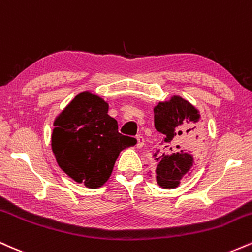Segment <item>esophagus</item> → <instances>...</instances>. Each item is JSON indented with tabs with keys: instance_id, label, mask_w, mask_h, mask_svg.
I'll return each instance as SVG.
<instances>
[{
	"instance_id": "esophagus-1",
	"label": "esophagus",
	"mask_w": 252,
	"mask_h": 252,
	"mask_svg": "<svg viewBox=\"0 0 252 252\" xmlns=\"http://www.w3.org/2000/svg\"><path fill=\"white\" fill-rule=\"evenodd\" d=\"M144 143H145L144 137H141V135H137V147L138 149H141V147L144 146Z\"/></svg>"
}]
</instances>
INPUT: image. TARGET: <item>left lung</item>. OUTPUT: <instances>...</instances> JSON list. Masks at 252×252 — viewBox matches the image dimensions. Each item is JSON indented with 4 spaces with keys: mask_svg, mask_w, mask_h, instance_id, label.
I'll return each mask as SVG.
<instances>
[{
    "mask_svg": "<svg viewBox=\"0 0 252 252\" xmlns=\"http://www.w3.org/2000/svg\"><path fill=\"white\" fill-rule=\"evenodd\" d=\"M155 127L165 135L161 149L153 155L156 178L164 189H173L194 164L202 138L194 124L200 119L198 109L182 96L173 95L159 102L155 109Z\"/></svg>",
    "mask_w": 252,
    "mask_h": 252,
    "instance_id": "1",
    "label": "left lung"
}]
</instances>
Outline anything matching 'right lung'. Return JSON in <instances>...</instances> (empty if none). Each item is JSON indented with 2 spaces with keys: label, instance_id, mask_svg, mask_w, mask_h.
<instances>
[{
  "label": "right lung",
  "instance_id": "1",
  "mask_svg": "<svg viewBox=\"0 0 252 252\" xmlns=\"http://www.w3.org/2000/svg\"><path fill=\"white\" fill-rule=\"evenodd\" d=\"M108 103L96 94L81 92L56 117L52 150L59 166L76 183L97 189L107 182L119 153L137 144L118 132Z\"/></svg>",
  "mask_w": 252,
  "mask_h": 252
}]
</instances>
